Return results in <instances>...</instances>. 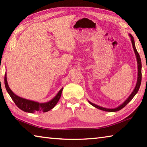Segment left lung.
<instances>
[{
    "mask_svg": "<svg viewBox=\"0 0 147 147\" xmlns=\"http://www.w3.org/2000/svg\"><path fill=\"white\" fill-rule=\"evenodd\" d=\"M129 36H130V38H131V43H132L133 48L134 52H135V54L136 57L137 64H138V78H137V82H136L135 88V89L133 90V92L131 93V95L129 96V97L127 98L126 100L123 103V104L120 105L119 106V107H117L116 108H114V109H107V108L102 107H100V106L97 105H96L95 104H93V103H92L91 102H90L88 100V102L90 103V104L93 105V107H95L96 108L100 109V110H102V111H107V112H116V111L121 110V109H122L123 107H125V106L127 104H128V103L135 96V95L136 94L137 92H138V90H139L140 86V85H141V82H142V61H141V59H140L138 52H137V50L136 49L134 38L133 37V36L131 35V34H129Z\"/></svg>",
    "mask_w": 147,
    "mask_h": 147,
    "instance_id": "left-lung-1",
    "label": "left lung"
}]
</instances>
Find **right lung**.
<instances>
[{
    "label": "right lung",
    "mask_w": 147,
    "mask_h": 147,
    "mask_svg": "<svg viewBox=\"0 0 147 147\" xmlns=\"http://www.w3.org/2000/svg\"><path fill=\"white\" fill-rule=\"evenodd\" d=\"M4 83L6 90L7 91L12 100L15 103V104L21 110L26 112H29V113H34V112H46L51 110L57 104L58 101L61 98L62 90H63V88H62L60 90V91L57 93V94L55 95V97L53 98L51 100L45 103H39L35 101L30 100L23 98L14 94V92H12L8 85L6 73L5 74L4 77Z\"/></svg>",
    "instance_id": "add662e5"
}]
</instances>
